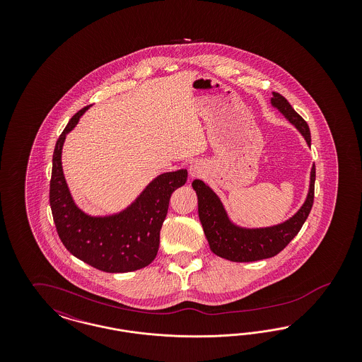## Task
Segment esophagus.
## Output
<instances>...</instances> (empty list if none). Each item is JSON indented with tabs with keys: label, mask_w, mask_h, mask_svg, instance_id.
Here are the masks:
<instances>
[{
	"label": "esophagus",
	"mask_w": 362,
	"mask_h": 362,
	"mask_svg": "<svg viewBox=\"0 0 362 362\" xmlns=\"http://www.w3.org/2000/svg\"><path fill=\"white\" fill-rule=\"evenodd\" d=\"M189 177H197V176H201V175L204 173V168H202L201 164L195 163V164H192V165L189 167Z\"/></svg>",
	"instance_id": "esophagus-1"
}]
</instances>
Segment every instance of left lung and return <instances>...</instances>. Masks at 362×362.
Instances as JSON below:
<instances>
[{"label": "left lung", "mask_w": 362, "mask_h": 362, "mask_svg": "<svg viewBox=\"0 0 362 362\" xmlns=\"http://www.w3.org/2000/svg\"><path fill=\"white\" fill-rule=\"evenodd\" d=\"M272 104L303 134L310 146L308 123L293 110L289 102L282 95L273 92ZM315 177L316 171L313 164L307 199L293 217L282 224L254 229L233 224L216 192L202 180L195 179L192 189L198 197V214L210 250L216 255L232 262H255L272 258L281 252L300 232L310 216L315 195Z\"/></svg>", "instance_id": "8db88e82"}]
</instances>
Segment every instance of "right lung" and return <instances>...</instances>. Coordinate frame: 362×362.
<instances>
[{"label":"right lung","mask_w":362,"mask_h":362,"mask_svg":"<svg viewBox=\"0 0 362 362\" xmlns=\"http://www.w3.org/2000/svg\"><path fill=\"white\" fill-rule=\"evenodd\" d=\"M89 107L73 115L55 144L50 180L52 218L59 239L76 258L105 273L136 272L156 258L170 198L187 182V170L158 175L130 206L117 214H86L71 198L61 156L66 134Z\"/></svg>","instance_id":"add662e5"}]
</instances>
